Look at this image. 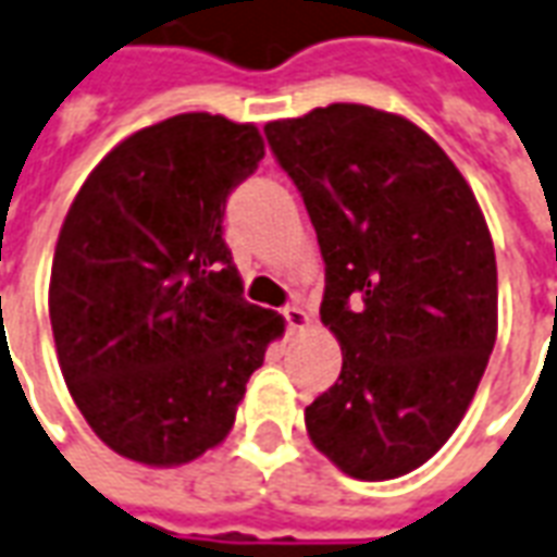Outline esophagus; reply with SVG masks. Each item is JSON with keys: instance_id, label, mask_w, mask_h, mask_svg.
Returning <instances> with one entry per match:
<instances>
[{"instance_id": "obj_1", "label": "esophagus", "mask_w": 557, "mask_h": 557, "mask_svg": "<svg viewBox=\"0 0 557 557\" xmlns=\"http://www.w3.org/2000/svg\"><path fill=\"white\" fill-rule=\"evenodd\" d=\"M284 323H287V332H305L311 325V317L299 305H290V308H284Z\"/></svg>"}]
</instances>
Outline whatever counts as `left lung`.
Returning <instances> with one entry per match:
<instances>
[{
	"label": "left lung",
	"instance_id": "left-lung-1",
	"mask_svg": "<svg viewBox=\"0 0 557 557\" xmlns=\"http://www.w3.org/2000/svg\"><path fill=\"white\" fill-rule=\"evenodd\" d=\"M263 135L325 261L320 320L341 379L305 408L320 453L361 482L399 479L453 437L496 343V255L470 184L399 114L334 102Z\"/></svg>",
	"mask_w": 557,
	"mask_h": 557
}]
</instances>
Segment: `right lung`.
I'll use <instances>...</instances> for the list:
<instances>
[{
	"label": "right lung",
	"mask_w": 557,
	"mask_h": 557,
	"mask_svg": "<svg viewBox=\"0 0 557 557\" xmlns=\"http://www.w3.org/2000/svg\"><path fill=\"white\" fill-rule=\"evenodd\" d=\"M252 123L178 114L116 144L58 234L49 320L70 396L96 437L182 467L232 432L284 320L244 299L225 199L258 170Z\"/></svg>",
	"instance_id": "add662e5"
}]
</instances>
